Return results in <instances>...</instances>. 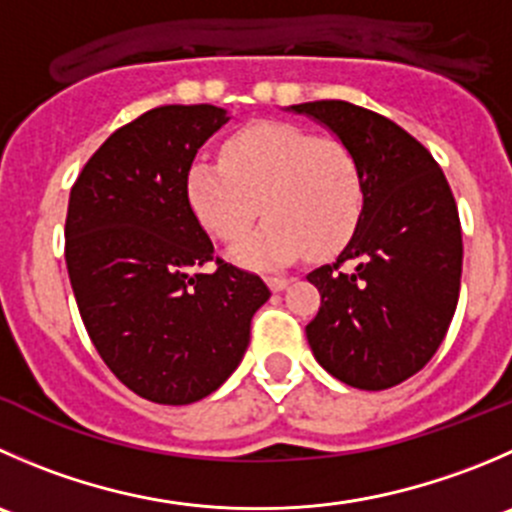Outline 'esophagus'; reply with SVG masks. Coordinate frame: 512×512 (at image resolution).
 Returning a JSON list of instances; mask_svg holds the SVG:
<instances>
[{
	"instance_id": "obj_1",
	"label": "esophagus",
	"mask_w": 512,
	"mask_h": 512,
	"mask_svg": "<svg viewBox=\"0 0 512 512\" xmlns=\"http://www.w3.org/2000/svg\"><path fill=\"white\" fill-rule=\"evenodd\" d=\"M290 282H292L290 277H270V280H267V285H270L272 292H282L287 285H290Z\"/></svg>"
}]
</instances>
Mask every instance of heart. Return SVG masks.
<instances>
[{"instance_id":"heart-1","label":"heart","mask_w":512,"mask_h":512,"mask_svg":"<svg viewBox=\"0 0 512 512\" xmlns=\"http://www.w3.org/2000/svg\"><path fill=\"white\" fill-rule=\"evenodd\" d=\"M222 162L197 157L185 175V195L197 222L215 240H240V265L272 270L302 252L330 257L355 235L365 207V177L357 157L332 137L295 124L260 122L222 145Z\"/></svg>"}]
</instances>
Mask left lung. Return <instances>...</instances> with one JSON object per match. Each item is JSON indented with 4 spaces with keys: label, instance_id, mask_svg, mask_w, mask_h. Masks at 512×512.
I'll list each match as a JSON object with an SVG mask.
<instances>
[{
    "label": "left lung",
    "instance_id": "1",
    "mask_svg": "<svg viewBox=\"0 0 512 512\" xmlns=\"http://www.w3.org/2000/svg\"><path fill=\"white\" fill-rule=\"evenodd\" d=\"M290 109L325 124L365 177L355 235L337 262L307 275L322 295L307 342L345 385L388 390L428 365L455 315L463 272L458 205L433 155L393 119L342 99Z\"/></svg>",
    "mask_w": 512,
    "mask_h": 512
}]
</instances>
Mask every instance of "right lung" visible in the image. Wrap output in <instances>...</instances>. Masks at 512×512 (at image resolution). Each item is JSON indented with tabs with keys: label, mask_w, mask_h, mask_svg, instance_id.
<instances>
[{
	"label": "right lung",
	"mask_w": 512,
	"mask_h": 512,
	"mask_svg": "<svg viewBox=\"0 0 512 512\" xmlns=\"http://www.w3.org/2000/svg\"><path fill=\"white\" fill-rule=\"evenodd\" d=\"M212 104H165L119 127L69 192L64 260L104 365L140 398L190 405L215 393L270 300L252 272L215 259L185 195L187 167L227 122Z\"/></svg>",
	"instance_id": "1"
}]
</instances>
